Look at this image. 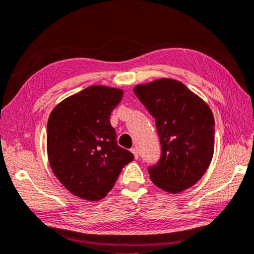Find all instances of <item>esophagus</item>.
<instances>
[{
    "instance_id": "34e87169",
    "label": "esophagus",
    "mask_w": 254,
    "mask_h": 254,
    "mask_svg": "<svg viewBox=\"0 0 254 254\" xmlns=\"http://www.w3.org/2000/svg\"><path fill=\"white\" fill-rule=\"evenodd\" d=\"M131 153L134 154L135 159H138V148H131Z\"/></svg>"
}]
</instances>
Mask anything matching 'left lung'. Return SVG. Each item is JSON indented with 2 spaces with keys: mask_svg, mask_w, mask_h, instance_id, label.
<instances>
[{
  "mask_svg": "<svg viewBox=\"0 0 254 254\" xmlns=\"http://www.w3.org/2000/svg\"><path fill=\"white\" fill-rule=\"evenodd\" d=\"M134 92L153 117L161 157L148 173L153 184L178 193L197 184L213 159L215 122L208 105L181 82L161 78Z\"/></svg>",
  "mask_w": 254,
  "mask_h": 254,
  "instance_id": "1",
  "label": "left lung"
}]
</instances>
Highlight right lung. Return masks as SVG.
<instances>
[{"mask_svg": "<svg viewBox=\"0 0 254 254\" xmlns=\"http://www.w3.org/2000/svg\"><path fill=\"white\" fill-rule=\"evenodd\" d=\"M124 91L92 85L54 108L47 124V154L56 178L85 200L105 198L134 155L117 144L111 111Z\"/></svg>", "mask_w": 254, "mask_h": 254, "instance_id": "right-lung-1", "label": "right lung"}]
</instances>
